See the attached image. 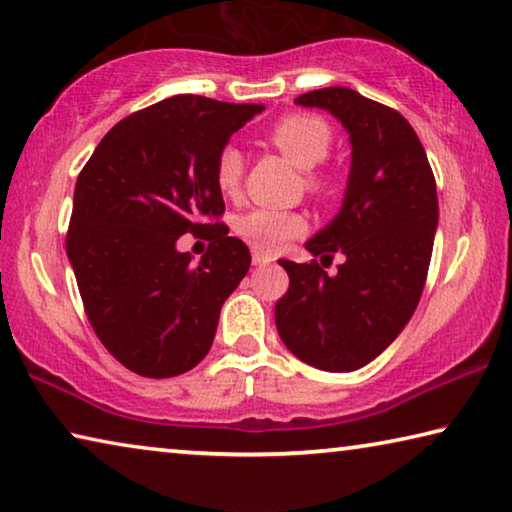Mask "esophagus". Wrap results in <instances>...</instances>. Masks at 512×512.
Instances as JSON below:
<instances>
[{
  "label": "esophagus",
  "mask_w": 512,
  "mask_h": 512,
  "mask_svg": "<svg viewBox=\"0 0 512 512\" xmlns=\"http://www.w3.org/2000/svg\"><path fill=\"white\" fill-rule=\"evenodd\" d=\"M253 264L255 266H266V264H271V257H266V255H262V253H253Z\"/></svg>",
  "instance_id": "1"
}]
</instances>
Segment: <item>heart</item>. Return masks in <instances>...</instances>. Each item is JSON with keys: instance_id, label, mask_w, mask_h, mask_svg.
Here are the masks:
<instances>
[{"instance_id": "obj_1", "label": "heart", "mask_w": 512, "mask_h": 512, "mask_svg": "<svg viewBox=\"0 0 512 512\" xmlns=\"http://www.w3.org/2000/svg\"><path fill=\"white\" fill-rule=\"evenodd\" d=\"M269 141L298 168H307L305 186L307 191L321 196L326 191V175L312 166L321 164L332 148V132L326 120L307 116V113H291L275 123L269 132ZM246 161L237 145H223L216 154L214 180L223 196H237L243 182ZM307 227V218L300 212H287V209L257 207L237 218V234L250 243L257 253L271 255L285 246Z\"/></svg>"}]
</instances>
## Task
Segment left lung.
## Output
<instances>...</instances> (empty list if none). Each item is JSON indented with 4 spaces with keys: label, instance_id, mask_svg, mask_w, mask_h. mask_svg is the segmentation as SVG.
Listing matches in <instances>:
<instances>
[{
    "label": "left lung",
    "instance_id": "obj_1",
    "mask_svg": "<svg viewBox=\"0 0 512 512\" xmlns=\"http://www.w3.org/2000/svg\"><path fill=\"white\" fill-rule=\"evenodd\" d=\"M342 120L353 157L346 196L328 227L305 243L321 264L280 259L289 289L275 303V326L298 360L323 371H355L378 358L415 314L437 227V191L415 129L399 111L353 88L330 86L296 97Z\"/></svg>",
    "mask_w": 512,
    "mask_h": 512
}]
</instances>
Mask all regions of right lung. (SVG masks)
Instances as JSON below:
<instances>
[{"mask_svg": "<svg viewBox=\"0 0 512 512\" xmlns=\"http://www.w3.org/2000/svg\"><path fill=\"white\" fill-rule=\"evenodd\" d=\"M262 111L173 95L113 125L81 168L68 259L97 339L139 376L196 367L212 348L225 298L248 273V246L221 223L214 164ZM186 231L213 241L198 265L176 250Z\"/></svg>", "mask_w": 512, "mask_h": 512, "instance_id": "obj_1", "label": "right lung"}]
</instances>
